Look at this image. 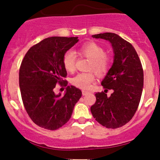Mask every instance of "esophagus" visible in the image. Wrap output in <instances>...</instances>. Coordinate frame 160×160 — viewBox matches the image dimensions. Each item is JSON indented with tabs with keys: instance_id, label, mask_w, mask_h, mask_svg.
I'll return each mask as SVG.
<instances>
[{
	"instance_id": "34e87169",
	"label": "esophagus",
	"mask_w": 160,
	"mask_h": 160,
	"mask_svg": "<svg viewBox=\"0 0 160 160\" xmlns=\"http://www.w3.org/2000/svg\"><path fill=\"white\" fill-rule=\"evenodd\" d=\"M88 93H89V92H87V91H85V90H82V95H86L88 94Z\"/></svg>"
}]
</instances>
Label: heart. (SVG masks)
Wrapping results in <instances>:
<instances>
[{
	"label": "heart",
	"mask_w": 160,
	"mask_h": 160,
	"mask_svg": "<svg viewBox=\"0 0 160 160\" xmlns=\"http://www.w3.org/2000/svg\"><path fill=\"white\" fill-rule=\"evenodd\" d=\"M79 56L86 57L90 59L88 65L89 71H94L99 76L107 74L111 68V60L105 55V50L103 47L94 42H89L82 45L78 49ZM77 56L73 51L69 50L63 56L64 68L68 72H73L75 69ZM95 80V74L93 71L80 73L75 76L71 80L74 86L79 89L87 90L91 87V84Z\"/></svg>",
	"instance_id": "1"
}]
</instances>
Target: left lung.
Returning a JSON list of instances; mask_svg holds the SVG:
<instances>
[{
  "mask_svg": "<svg viewBox=\"0 0 160 160\" xmlns=\"http://www.w3.org/2000/svg\"><path fill=\"white\" fill-rule=\"evenodd\" d=\"M92 37L111 42L114 52L113 65L102 82L105 90L113 89V92L110 97L104 92L95 93L92 114L106 128L122 127L132 120L140 103L144 86L141 60L133 46L117 34L107 32Z\"/></svg>",
  "mask_w": 160,
  "mask_h": 160,
  "instance_id": "1",
  "label": "left lung"
}]
</instances>
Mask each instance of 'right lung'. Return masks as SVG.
I'll list each match as a JSON object with an SVG mask.
<instances>
[{"label": "right lung", "instance_id": "add662e5", "mask_svg": "<svg viewBox=\"0 0 160 160\" xmlns=\"http://www.w3.org/2000/svg\"><path fill=\"white\" fill-rule=\"evenodd\" d=\"M78 37H51L28 49L19 68V87L24 107L32 120L40 127L56 130L71 118L82 92L67 86L64 97L54 94L57 84L67 86L64 80L65 53L78 43Z\"/></svg>", "mask_w": 160, "mask_h": 160}]
</instances>
